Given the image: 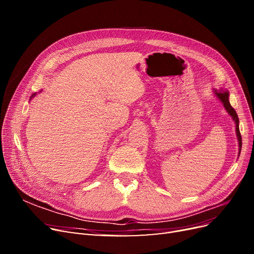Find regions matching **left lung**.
Listing matches in <instances>:
<instances>
[{
    "label": "left lung",
    "instance_id": "8db88e82",
    "mask_svg": "<svg viewBox=\"0 0 254 254\" xmlns=\"http://www.w3.org/2000/svg\"><path fill=\"white\" fill-rule=\"evenodd\" d=\"M216 95L218 96V98L222 102V104H224L226 110L229 112L230 115H231L232 119L235 122V124H236V134H237L238 142H240V152H241V148H242V135H241V132H240V127H238V122H240V121H238V117H237V114H236V111L234 110L233 107L230 105V103H229V93H228V92H225V91H219V92H216Z\"/></svg>",
    "mask_w": 254,
    "mask_h": 254
}]
</instances>
